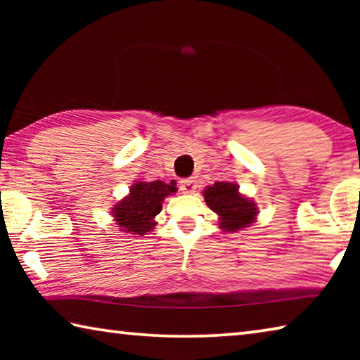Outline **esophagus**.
Segmentation results:
<instances>
[{
  "instance_id": "esophagus-1",
  "label": "esophagus",
  "mask_w": 360,
  "mask_h": 360,
  "mask_svg": "<svg viewBox=\"0 0 360 360\" xmlns=\"http://www.w3.org/2000/svg\"><path fill=\"white\" fill-rule=\"evenodd\" d=\"M179 188L184 193H193L197 191V182H195L192 178H187V179H182L179 182Z\"/></svg>"
}]
</instances>
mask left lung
Listing matches in <instances>:
<instances>
[{"label":"left lung","instance_id":"1","mask_svg":"<svg viewBox=\"0 0 360 360\" xmlns=\"http://www.w3.org/2000/svg\"><path fill=\"white\" fill-rule=\"evenodd\" d=\"M203 197L210 210L219 216V229L227 233L248 229L257 219V203L241 193L236 182L217 181L205 188Z\"/></svg>","mask_w":360,"mask_h":360}]
</instances>
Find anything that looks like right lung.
<instances>
[{"mask_svg": "<svg viewBox=\"0 0 360 360\" xmlns=\"http://www.w3.org/2000/svg\"><path fill=\"white\" fill-rule=\"evenodd\" d=\"M178 187L176 182L136 181L130 186L129 195L112 205L111 216L120 231L143 236L154 230L155 216L162 211V203L168 195H173Z\"/></svg>", "mask_w": 360, "mask_h": 360, "instance_id": "1", "label": "right lung"}]
</instances>
